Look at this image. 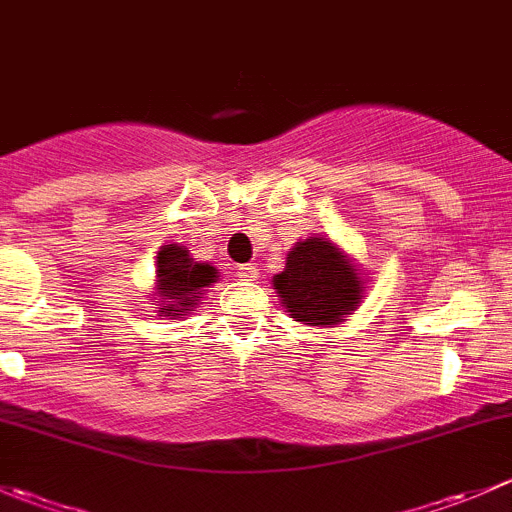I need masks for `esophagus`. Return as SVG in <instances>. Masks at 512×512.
<instances>
[{
  "instance_id": "1",
  "label": "esophagus",
  "mask_w": 512,
  "mask_h": 512,
  "mask_svg": "<svg viewBox=\"0 0 512 512\" xmlns=\"http://www.w3.org/2000/svg\"><path fill=\"white\" fill-rule=\"evenodd\" d=\"M257 275H260V270H257L255 265H240V267H237V277H242V280L252 282V280H257Z\"/></svg>"
}]
</instances>
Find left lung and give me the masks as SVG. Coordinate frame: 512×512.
Here are the masks:
<instances>
[{
  "instance_id": "left-lung-1",
  "label": "left lung",
  "mask_w": 512,
  "mask_h": 512,
  "mask_svg": "<svg viewBox=\"0 0 512 512\" xmlns=\"http://www.w3.org/2000/svg\"><path fill=\"white\" fill-rule=\"evenodd\" d=\"M366 280L359 265L329 237L299 240L287 252L285 270L272 277L285 312L304 327H337L361 307Z\"/></svg>"
}]
</instances>
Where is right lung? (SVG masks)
<instances>
[{
  "instance_id": "right-lung-1",
  "label": "right lung",
  "mask_w": 512,
  "mask_h": 512,
  "mask_svg": "<svg viewBox=\"0 0 512 512\" xmlns=\"http://www.w3.org/2000/svg\"><path fill=\"white\" fill-rule=\"evenodd\" d=\"M220 280L213 262H198L185 245L170 242L158 250L156 282L151 299H156L158 317L185 319L195 312L205 287Z\"/></svg>"
}]
</instances>
